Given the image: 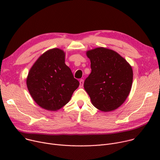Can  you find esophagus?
I'll use <instances>...</instances> for the list:
<instances>
[{
    "label": "esophagus",
    "instance_id": "34e87169",
    "mask_svg": "<svg viewBox=\"0 0 160 160\" xmlns=\"http://www.w3.org/2000/svg\"><path fill=\"white\" fill-rule=\"evenodd\" d=\"M83 86V79H81L80 80V88H82Z\"/></svg>",
    "mask_w": 160,
    "mask_h": 160
}]
</instances>
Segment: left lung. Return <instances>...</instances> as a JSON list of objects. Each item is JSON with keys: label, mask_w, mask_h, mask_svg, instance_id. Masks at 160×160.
<instances>
[{"label": "left lung", "mask_w": 160, "mask_h": 160, "mask_svg": "<svg viewBox=\"0 0 160 160\" xmlns=\"http://www.w3.org/2000/svg\"><path fill=\"white\" fill-rule=\"evenodd\" d=\"M91 72L83 87L93 105L104 112L116 110L128 97L133 71L124 58L111 49L98 47L88 50Z\"/></svg>", "instance_id": "left-lung-1"}]
</instances>
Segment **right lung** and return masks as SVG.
I'll return each instance as SVG.
<instances>
[{
    "mask_svg": "<svg viewBox=\"0 0 160 160\" xmlns=\"http://www.w3.org/2000/svg\"><path fill=\"white\" fill-rule=\"evenodd\" d=\"M79 84L65 63V52L56 48L47 50L38 59L27 79L32 98L50 111L60 110L68 103Z\"/></svg>",
    "mask_w": 160,
    "mask_h": 160,
    "instance_id": "1",
    "label": "right lung"
}]
</instances>
